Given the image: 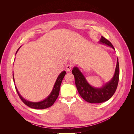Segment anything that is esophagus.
<instances>
[{
	"instance_id": "34e87169",
	"label": "esophagus",
	"mask_w": 134,
	"mask_h": 134,
	"mask_svg": "<svg viewBox=\"0 0 134 134\" xmlns=\"http://www.w3.org/2000/svg\"><path fill=\"white\" fill-rule=\"evenodd\" d=\"M72 68V65L70 64H69L67 65L66 66V70L68 72H69V71H70Z\"/></svg>"
}]
</instances>
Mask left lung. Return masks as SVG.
I'll list each match as a JSON object with an SVG mask.
<instances>
[{"label":"left lung","mask_w":134,"mask_h":134,"mask_svg":"<svg viewBox=\"0 0 134 134\" xmlns=\"http://www.w3.org/2000/svg\"><path fill=\"white\" fill-rule=\"evenodd\" d=\"M98 43L110 47L115 51L112 44L103 36H101ZM72 73L74 76L77 90L85 100L91 103L104 102L111 98L117 89L120 74L119 60L118 58L117 59L115 74L112 78L101 87L97 88L92 86L77 66H74L72 69Z\"/></svg>","instance_id":"1"}]
</instances>
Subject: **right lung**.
Returning a JSON list of instances; mask_svg holds the SVG:
<instances>
[{
	"label": "right lung",
	"instance_id": "add662e5",
	"mask_svg": "<svg viewBox=\"0 0 134 134\" xmlns=\"http://www.w3.org/2000/svg\"><path fill=\"white\" fill-rule=\"evenodd\" d=\"M20 47L17 50V52H16V54L17 53L18 51L20 48ZM66 74V71H63L62 72H60V74L58 76L57 79H56V82L55 83V84L54 86L53 89H52V91L51 92L50 94L48 95L45 99H44L42 100L39 101V102H31V101L27 100L25 99L24 98H23L22 96L20 94V93H19V91H18L17 87H16L15 85V90L17 91V92L18 93V94L19 97V98H21V99L22 100V102L25 103L26 105H27V106L30 107L32 108H34V109H44V108H47L51 107L52 104L54 103L55 102V100L57 99V98L59 96V92H60V86L61 84H62V80L64 78V77L65 75ZM13 81H14V83H15V80H14V74H13Z\"/></svg>",
	"mask_w": 134,
	"mask_h": 134
}]
</instances>
